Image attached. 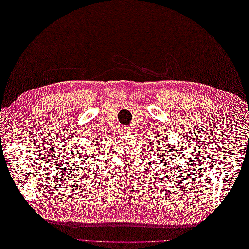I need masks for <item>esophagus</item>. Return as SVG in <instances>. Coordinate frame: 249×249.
<instances>
[{
  "label": "esophagus",
  "instance_id": "1",
  "mask_svg": "<svg viewBox=\"0 0 249 249\" xmlns=\"http://www.w3.org/2000/svg\"><path fill=\"white\" fill-rule=\"evenodd\" d=\"M121 132H122V134H128V133L131 132V130H130L128 127H122Z\"/></svg>",
  "mask_w": 249,
  "mask_h": 249
}]
</instances>
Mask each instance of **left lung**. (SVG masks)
<instances>
[{
	"mask_svg": "<svg viewBox=\"0 0 249 249\" xmlns=\"http://www.w3.org/2000/svg\"><path fill=\"white\" fill-rule=\"evenodd\" d=\"M160 140H162V139H160ZM162 142H164V140H162ZM158 143H159V146H160V145H162V144H160V141H158ZM178 147H179V146H178ZM176 149H177V147H173V149H172V147H171V145H166V147H165V146H162V147H160V149L159 150H160V151H165V152H167V153H164V152H162V154H163V159H164V160H166V163L168 162V160H171V158L172 159H175V154H174V153H171V152H175L176 151ZM171 149H174V151H171ZM155 150H158V149H156V146H155ZM164 154H171V156H164ZM155 159H156V156H155ZM173 162H174V160H173Z\"/></svg>",
	"mask_w": 249,
	"mask_h": 249,
	"instance_id": "left-lung-1",
	"label": "left lung"
}]
</instances>
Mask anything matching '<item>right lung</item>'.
<instances>
[{
	"label": "right lung",
	"instance_id": "right-lung-1",
	"mask_svg": "<svg viewBox=\"0 0 249 249\" xmlns=\"http://www.w3.org/2000/svg\"><path fill=\"white\" fill-rule=\"evenodd\" d=\"M93 149H94V147H93ZM78 150L81 151V149H78ZM80 151H77V154H78V155H82V158H83V156H84L83 154H85V153H83V152H80Z\"/></svg>",
	"mask_w": 249,
	"mask_h": 249
}]
</instances>
